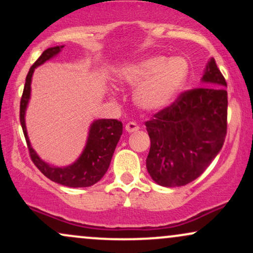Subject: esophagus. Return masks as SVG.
Listing matches in <instances>:
<instances>
[{
  "instance_id": "34e87169",
  "label": "esophagus",
  "mask_w": 253,
  "mask_h": 253,
  "mask_svg": "<svg viewBox=\"0 0 253 253\" xmlns=\"http://www.w3.org/2000/svg\"><path fill=\"white\" fill-rule=\"evenodd\" d=\"M125 129H126L128 133H133V132H136V130L139 129V126L132 121V123H128L126 126H125Z\"/></svg>"
}]
</instances>
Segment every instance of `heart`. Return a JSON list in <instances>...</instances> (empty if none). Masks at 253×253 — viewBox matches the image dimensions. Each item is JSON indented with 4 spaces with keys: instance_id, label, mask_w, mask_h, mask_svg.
<instances>
[{
    "instance_id": "heart-1",
    "label": "heart",
    "mask_w": 253,
    "mask_h": 253,
    "mask_svg": "<svg viewBox=\"0 0 253 253\" xmlns=\"http://www.w3.org/2000/svg\"><path fill=\"white\" fill-rule=\"evenodd\" d=\"M189 68L183 58L153 56L126 64L117 70V82L135 88L134 102L139 108L157 112L171 106L187 81Z\"/></svg>"
}]
</instances>
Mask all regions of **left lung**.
I'll return each instance as SVG.
<instances>
[{
    "mask_svg": "<svg viewBox=\"0 0 253 253\" xmlns=\"http://www.w3.org/2000/svg\"><path fill=\"white\" fill-rule=\"evenodd\" d=\"M201 82L207 85L183 92L145 124L151 139L146 168L162 187L193 182L210 167L225 143L227 83L214 58L206 65Z\"/></svg>",
    "mask_w": 253,
    "mask_h": 253,
    "instance_id": "left-lung-1",
    "label": "left lung"
}]
</instances>
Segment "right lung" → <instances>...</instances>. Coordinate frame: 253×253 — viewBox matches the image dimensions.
I'll list each match as a JSON object with an SVG mask.
<instances>
[{"label": "right lung", "mask_w": 253, "mask_h": 253, "mask_svg": "<svg viewBox=\"0 0 253 253\" xmlns=\"http://www.w3.org/2000/svg\"><path fill=\"white\" fill-rule=\"evenodd\" d=\"M63 47L64 45L47 48L31 66L26 77L24 92H22L21 102H20V123H21L22 130L27 141L32 161L43 175L51 181L59 183L65 187H90L100 181L108 170L113 153L123 134V123L115 119H98V120L92 121L89 127L88 139H86L84 150L76 161L68 167H56L42 161L32 147L27 128H26V109L31 98V83L34 70L38 66L42 65L45 62L56 57L63 50Z\"/></svg>", "instance_id": "add662e5"}]
</instances>
